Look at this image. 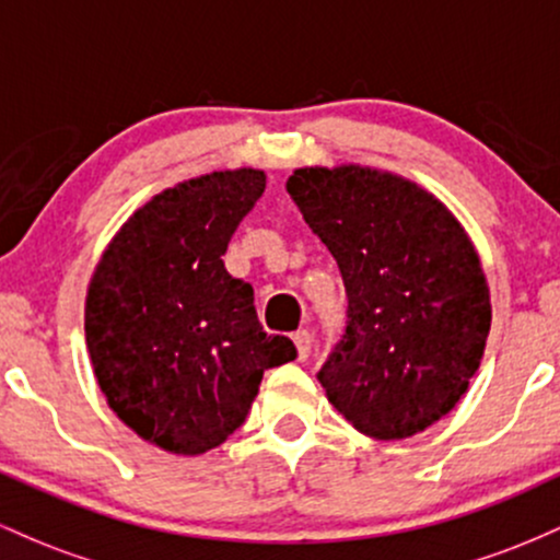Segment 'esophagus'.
<instances>
[{"mask_svg":"<svg viewBox=\"0 0 560 560\" xmlns=\"http://www.w3.org/2000/svg\"><path fill=\"white\" fill-rule=\"evenodd\" d=\"M292 339H294V347H298V358H300V361H305V358L311 355V345H313V337H311V331H305V329H302V331L294 334Z\"/></svg>","mask_w":560,"mask_h":560,"instance_id":"obj_1","label":"esophagus"}]
</instances>
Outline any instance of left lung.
Listing matches in <instances>:
<instances>
[{
  "instance_id": "8db88e82",
  "label": "left lung",
  "mask_w": 560,
  "mask_h": 560,
  "mask_svg": "<svg viewBox=\"0 0 560 560\" xmlns=\"http://www.w3.org/2000/svg\"><path fill=\"white\" fill-rule=\"evenodd\" d=\"M287 191L347 289L320 387L358 432L405 440L455 408L479 371L490 287L460 221L410 178L371 165L298 168Z\"/></svg>"
}]
</instances>
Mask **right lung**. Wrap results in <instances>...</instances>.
Wrapping results in <instances>:
<instances>
[{
  "label": "right lung",
  "mask_w": 560,
  "mask_h": 560,
  "mask_svg": "<svg viewBox=\"0 0 560 560\" xmlns=\"http://www.w3.org/2000/svg\"><path fill=\"white\" fill-rule=\"evenodd\" d=\"M266 189L258 168L213 171L163 189L96 262L83 329L107 405L165 453L202 455L242 427L262 374L298 358L262 331L253 287L223 266Z\"/></svg>",
  "instance_id": "right-lung-1"
}]
</instances>
